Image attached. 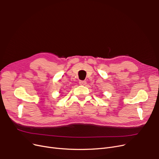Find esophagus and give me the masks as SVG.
Returning a JSON list of instances; mask_svg holds the SVG:
<instances>
[{
    "label": "esophagus",
    "mask_w": 159,
    "mask_h": 159,
    "mask_svg": "<svg viewBox=\"0 0 159 159\" xmlns=\"http://www.w3.org/2000/svg\"><path fill=\"white\" fill-rule=\"evenodd\" d=\"M79 83H80V85H85L87 84V82L85 81H80Z\"/></svg>",
    "instance_id": "obj_1"
}]
</instances>
